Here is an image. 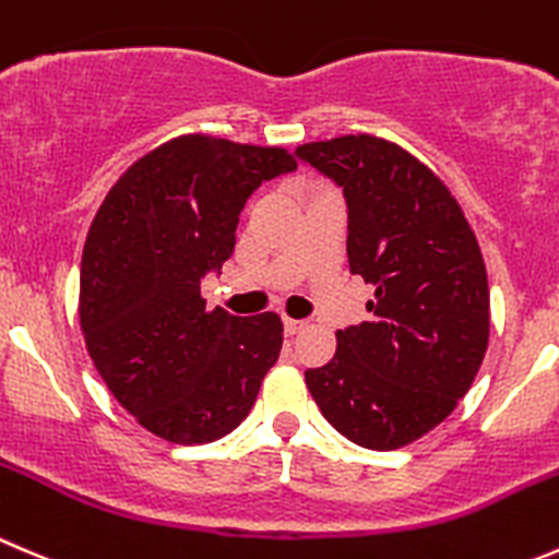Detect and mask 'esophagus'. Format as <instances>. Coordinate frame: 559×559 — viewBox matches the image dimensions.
<instances>
[{
	"label": "esophagus",
	"instance_id": "34e87169",
	"mask_svg": "<svg viewBox=\"0 0 559 559\" xmlns=\"http://www.w3.org/2000/svg\"><path fill=\"white\" fill-rule=\"evenodd\" d=\"M306 324H308V322H302V319H289V317L284 319V330H286V335H297V333H302V330H306Z\"/></svg>",
	"mask_w": 559,
	"mask_h": 559
}]
</instances>
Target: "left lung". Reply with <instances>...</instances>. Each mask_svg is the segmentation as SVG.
Listing matches in <instances>:
<instances>
[{"label": "left lung", "instance_id": "8db88e82", "mask_svg": "<svg viewBox=\"0 0 559 559\" xmlns=\"http://www.w3.org/2000/svg\"><path fill=\"white\" fill-rule=\"evenodd\" d=\"M344 191L349 270L373 286L371 319L338 330L306 384L335 431L395 451L440 426L489 346V281L475 231L445 182L377 135L297 147Z\"/></svg>", "mask_w": 559, "mask_h": 559}]
</instances>
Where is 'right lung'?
<instances>
[{
    "label": "right lung",
    "mask_w": 559,
    "mask_h": 559,
    "mask_svg": "<svg viewBox=\"0 0 559 559\" xmlns=\"http://www.w3.org/2000/svg\"><path fill=\"white\" fill-rule=\"evenodd\" d=\"M295 169L281 147L180 135L135 160L92 221L79 295L86 352L114 399L160 440L229 435L278 360V313L207 311L202 278L235 251L248 197Z\"/></svg>",
    "instance_id": "obj_1"
}]
</instances>
